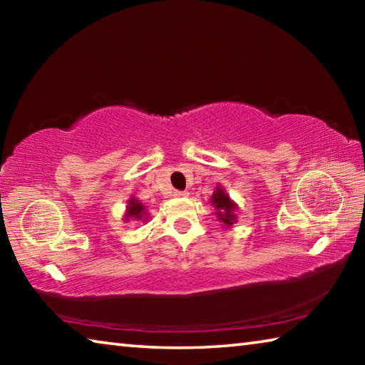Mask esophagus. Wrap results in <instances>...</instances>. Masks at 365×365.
I'll use <instances>...</instances> for the list:
<instances>
[{"label":"esophagus","mask_w":365,"mask_h":365,"mask_svg":"<svg viewBox=\"0 0 365 365\" xmlns=\"http://www.w3.org/2000/svg\"><path fill=\"white\" fill-rule=\"evenodd\" d=\"M175 196L177 197H188L190 193H188V191H175Z\"/></svg>","instance_id":"1"}]
</instances>
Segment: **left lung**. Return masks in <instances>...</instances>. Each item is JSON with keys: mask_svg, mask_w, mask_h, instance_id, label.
<instances>
[{"mask_svg": "<svg viewBox=\"0 0 365 365\" xmlns=\"http://www.w3.org/2000/svg\"><path fill=\"white\" fill-rule=\"evenodd\" d=\"M211 206L215 209V217L219 219L222 227L230 228L233 227L235 222L238 219V205L235 202L230 195L227 193L224 187L217 185L214 190V193L211 196Z\"/></svg>", "mask_w": 365, "mask_h": 365, "instance_id": "obj_1", "label": "left lung"}]
</instances>
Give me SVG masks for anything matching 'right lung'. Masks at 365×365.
<instances>
[{
	"label": "right lung",
	"mask_w": 365,
	"mask_h": 365,
	"mask_svg": "<svg viewBox=\"0 0 365 365\" xmlns=\"http://www.w3.org/2000/svg\"><path fill=\"white\" fill-rule=\"evenodd\" d=\"M130 220H141V222L150 220V214H148L146 206L135 196L128 197L125 212H123V222H130Z\"/></svg>",
	"instance_id": "add662e5"
}]
</instances>
